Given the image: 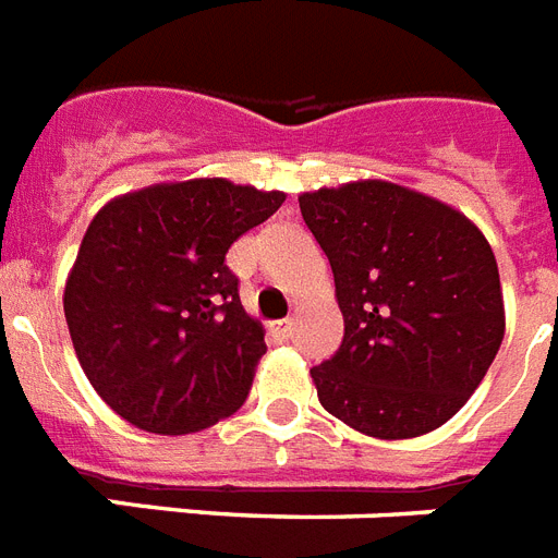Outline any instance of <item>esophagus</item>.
Segmentation results:
<instances>
[{"label":"esophagus","mask_w":558,"mask_h":558,"mask_svg":"<svg viewBox=\"0 0 558 558\" xmlns=\"http://www.w3.org/2000/svg\"><path fill=\"white\" fill-rule=\"evenodd\" d=\"M270 331L279 337V340H291V333H293V323L291 319H282V323H274L270 325Z\"/></svg>","instance_id":"1"}]
</instances>
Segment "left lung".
I'll return each mask as SVG.
<instances>
[{
    "mask_svg": "<svg viewBox=\"0 0 558 558\" xmlns=\"http://www.w3.org/2000/svg\"><path fill=\"white\" fill-rule=\"evenodd\" d=\"M331 262L340 349L311 377L325 412L383 440L438 429L505 340L493 247L470 218L389 181L300 195Z\"/></svg>",
    "mask_w": 558,
    "mask_h": 558,
    "instance_id": "obj_1",
    "label": "left lung"
}]
</instances>
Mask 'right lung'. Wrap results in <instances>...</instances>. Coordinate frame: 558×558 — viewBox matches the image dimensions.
I'll return each mask as SVG.
<instances>
[{"label": "right lung", "instance_id": "add662e5", "mask_svg": "<svg viewBox=\"0 0 558 558\" xmlns=\"http://www.w3.org/2000/svg\"><path fill=\"white\" fill-rule=\"evenodd\" d=\"M282 202L195 178L114 198L88 225L62 307L88 383L123 421L186 435L242 409L267 345L225 256Z\"/></svg>", "mask_w": 558, "mask_h": 558}]
</instances>
